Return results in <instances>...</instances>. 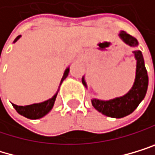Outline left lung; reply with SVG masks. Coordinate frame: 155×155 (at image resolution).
Returning a JSON list of instances; mask_svg holds the SVG:
<instances>
[{
  "label": "left lung",
  "instance_id": "8db88e82",
  "mask_svg": "<svg viewBox=\"0 0 155 155\" xmlns=\"http://www.w3.org/2000/svg\"><path fill=\"white\" fill-rule=\"evenodd\" d=\"M119 36L123 41L130 46H137V40L132 37L130 34L125 31H121ZM136 59V75L134 84L130 91L125 94L122 97H118L115 99H111L109 101H102L98 99H92L91 103L95 110L99 112L103 113L104 115L112 117V118H122L129 115L140 104V102L144 99L147 93L148 85H149V77L147 73V69L145 67L144 58L142 52L140 50L134 51ZM155 77V70H154ZM82 83L87 87L84 77L82 78Z\"/></svg>",
  "mask_w": 155,
  "mask_h": 155
}]
</instances>
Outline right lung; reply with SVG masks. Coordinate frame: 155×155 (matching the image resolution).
<instances>
[{"label": "right lung", "instance_id": "add662e5", "mask_svg": "<svg viewBox=\"0 0 155 155\" xmlns=\"http://www.w3.org/2000/svg\"><path fill=\"white\" fill-rule=\"evenodd\" d=\"M21 36H18L16 39H15L14 43L17 42V40ZM68 72H69V68H68L66 70H64V76L61 80V84H62V82L68 77ZM57 93H58V91H57ZM57 93L52 98L46 100L45 102H42V103L33 104V105H29V106H17L15 104H12V105L15 107V110H17V112L19 114H21V115H23L26 118H29V119H39V118L44 117L45 114H48L51 110V109L54 106V102L56 100Z\"/></svg>", "mask_w": 155, "mask_h": 155}]
</instances>
